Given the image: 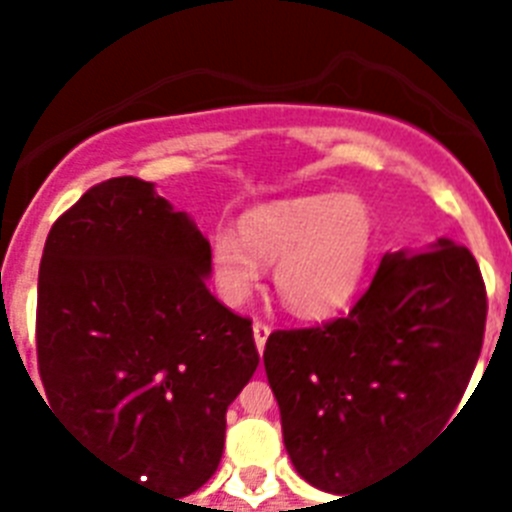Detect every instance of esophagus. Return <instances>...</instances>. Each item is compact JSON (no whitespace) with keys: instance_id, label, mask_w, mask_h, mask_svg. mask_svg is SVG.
Instances as JSON below:
<instances>
[{"instance_id":"1","label":"esophagus","mask_w":512,"mask_h":512,"mask_svg":"<svg viewBox=\"0 0 512 512\" xmlns=\"http://www.w3.org/2000/svg\"><path fill=\"white\" fill-rule=\"evenodd\" d=\"M271 328L266 323H253V341H256V348H259V354H264L266 338H269Z\"/></svg>"}]
</instances>
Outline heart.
I'll use <instances>...</instances> for the list:
<instances>
[{
  "label": "heart",
  "instance_id": "b5f03b06",
  "mask_svg": "<svg viewBox=\"0 0 512 512\" xmlns=\"http://www.w3.org/2000/svg\"><path fill=\"white\" fill-rule=\"evenodd\" d=\"M372 241V212L364 202L312 194L256 207L241 220V235L220 230L212 271L220 295L241 305L259 287V261L277 264L274 282L287 310L320 320L354 300Z\"/></svg>",
  "mask_w": 512,
  "mask_h": 512
}]
</instances>
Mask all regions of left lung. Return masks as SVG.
Segmentation results:
<instances>
[{
	"label": "left lung",
	"instance_id": "1",
	"mask_svg": "<svg viewBox=\"0 0 512 512\" xmlns=\"http://www.w3.org/2000/svg\"><path fill=\"white\" fill-rule=\"evenodd\" d=\"M485 320L477 261L441 238L384 253L343 318L274 330L264 366L297 474L348 497L415 454L464 397Z\"/></svg>",
	"mask_w": 512,
	"mask_h": 512
}]
</instances>
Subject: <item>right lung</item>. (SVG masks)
Masks as SVG:
<instances>
[{
  "instance_id": "obj_1",
  "label": "right lung",
  "mask_w": 512,
  "mask_h": 512,
  "mask_svg": "<svg viewBox=\"0 0 512 512\" xmlns=\"http://www.w3.org/2000/svg\"><path fill=\"white\" fill-rule=\"evenodd\" d=\"M210 241L151 182L117 176L53 223L38 274L51 408L140 485L182 500L215 474L225 413L259 366L215 300Z\"/></svg>"
}]
</instances>
